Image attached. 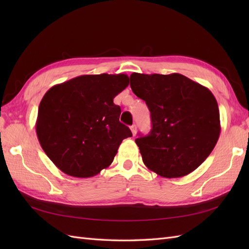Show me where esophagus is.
Wrapping results in <instances>:
<instances>
[{
    "label": "esophagus",
    "mask_w": 249,
    "mask_h": 249,
    "mask_svg": "<svg viewBox=\"0 0 249 249\" xmlns=\"http://www.w3.org/2000/svg\"><path fill=\"white\" fill-rule=\"evenodd\" d=\"M131 131H132L133 136H135V135L137 134V125H136V124H133V125L131 126Z\"/></svg>",
    "instance_id": "esophagus-1"
}]
</instances>
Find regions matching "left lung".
<instances>
[{
	"label": "left lung",
	"instance_id": "obj_1",
	"mask_svg": "<svg viewBox=\"0 0 249 249\" xmlns=\"http://www.w3.org/2000/svg\"><path fill=\"white\" fill-rule=\"evenodd\" d=\"M130 86L145 102L152 118L149 134L135 140L145 166L167 178L196 169L220 135L219 109L213 93L177 72H133Z\"/></svg>",
	"mask_w": 249,
	"mask_h": 249
}]
</instances>
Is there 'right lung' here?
<instances>
[{
  "mask_svg": "<svg viewBox=\"0 0 249 249\" xmlns=\"http://www.w3.org/2000/svg\"><path fill=\"white\" fill-rule=\"evenodd\" d=\"M129 77L83 74L50 88L39 104L36 134L44 153L66 175L91 178L113 162L132 132L119 122L113 99Z\"/></svg>",
  "mask_w": 249,
  "mask_h": 249,
  "instance_id": "1",
  "label": "right lung"
}]
</instances>
